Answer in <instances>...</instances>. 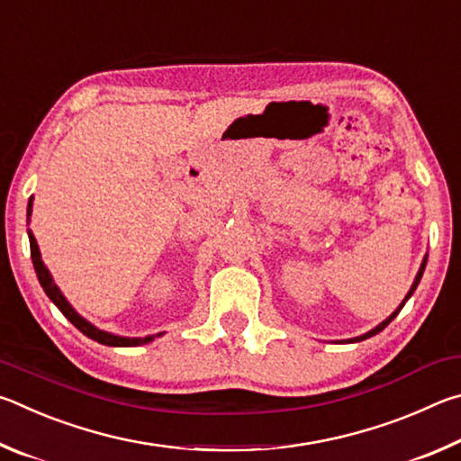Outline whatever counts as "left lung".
Wrapping results in <instances>:
<instances>
[{
  "mask_svg": "<svg viewBox=\"0 0 461 461\" xmlns=\"http://www.w3.org/2000/svg\"><path fill=\"white\" fill-rule=\"evenodd\" d=\"M425 264H427V258L423 260V264H420V270H419V275H417V278H415V283H412V286H411V291H409V294L407 296H404V301L401 303V307L399 309H396L394 311V313L393 315H390L388 319H386V321H382L378 327H374V330L372 331H368V333H364V335H360V338H354V339H348V341H362V339H368V338H372V335H376V333H380L382 330H384V327L390 323V321H393V319L396 317V315H399V311L404 307V303H407L409 299H411V294L412 293H415V288H417V285H419V280H420V276H423V270H425Z\"/></svg>",
  "mask_w": 461,
  "mask_h": 461,
  "instance_id": "1",
  "label": "left lung"
}]
</instances>
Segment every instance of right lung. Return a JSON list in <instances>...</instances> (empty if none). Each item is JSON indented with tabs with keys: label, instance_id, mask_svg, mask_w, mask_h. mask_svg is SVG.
Listing matches in <instances>:
<instances>
[{
	"label": "right lung",
	"instance_id": "obj_1",
	"mask_svg": "<svg viewBox=\"0 0 461 461\" xmlns=\"http://www.w3.org/2000/svg\"><path fill=\"white\" fill-rule=\"evenodd\" d=\"M32 213V199L28 203V217ZM28 238H30V254H32V262H34V270L38 275V280H41V285L44 288V293L49 294V299L54 303L60 309V313L65 315L68 321H71L77 330H79L83 335H87L93 341L97 343H104V346H115V348H130V346H142V343L152 341L156 335H148V338H120V335H113V333H107V331H101L97 327H93L89 321H85V319L77 313V311L68 305L65 296L59 291V286L52 283V276L49 268L44 267V262L41 258V252H38V244H36V238L32 236V231H28ZM162 335V333H158Z\"/></svg>",
	"mask_w": 461,
	"mask_h": 461
}]
</instances>
